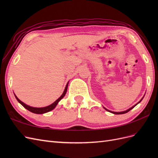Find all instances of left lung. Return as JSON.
Returning a JSON list of instances; mask_svg holds the SVG:
<instances>
[{"instance_id":"1","label":"left lung","mask_w":158,"mask_h":158,"mask_svg":"<svg viewBox=\"0 0 158 158\" xmlns=\"http://www.w3.org/2000/svg\"><path fill=\"white\" fill-rule=\"evenodd\" d=\"M144 96H143V98L140 100V101L139 102H138L136 104H135V106H132V107H131V108H129L128 109H127V110H126V111H121V112H114V111H109V110H108V109H107L106 107H103V108L105 109H106V111H109V112H110V113H113V114H125V113H128L129 111H131V110L132 109H133L134 107H135L136 106V105H138V103H140L141 102V101H142V100L143 99V98H144Z\"/></svg>"}]
</instances>
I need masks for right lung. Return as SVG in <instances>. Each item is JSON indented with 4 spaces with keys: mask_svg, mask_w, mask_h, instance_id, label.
<instances>
[{
    "mask_svg": "<svg viewBox=\"0 0 158 158\" xmlns=\"http://www.w3.org/2000/svg\"><path fill=\"white\" fill-rule=\"evenodd\" d=\"M69 83V82H68V83L66 84V87L64 88V90L63 94H62L60 96L58 99H57L54 103H52V104L49 105V106H47V107H31L30 106H27V105L25 104L24 103L22 102V101H20V100L17 98V96L15 95V94H14V95H15V98L17 99V101L19 103H20L23 107L26 108V109H27L28 111H30V112L35 113V114H44V113H47V112H49V111H52V109H54L55 108V107L57 106L58 103L64 97V95L66 93V91H67Z\"/></svg>",
    "mask_w": 158,
    "mask_h": 158,
    "instance_id": "1",
    "label": "right lung"
}]
</instances>
